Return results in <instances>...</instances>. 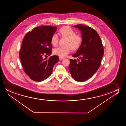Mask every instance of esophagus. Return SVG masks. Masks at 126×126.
<instances>
[{
  "mask_svg": "<svg viewBox=\"0 0 126 126\" xmlns=\"http://www.w3.org/2000/svg\"><path fill=\"white\" fill-rule=\"evenodd\" d=\"M59 59L60 60H62V59H64V58H63V57H60V56L59 57Z\"/></svg>",
  "mask_w": 126,
  "mask_h": 126,
  "instance_id": "34e87169",
  "label": "esophagus"
}]
</instances>
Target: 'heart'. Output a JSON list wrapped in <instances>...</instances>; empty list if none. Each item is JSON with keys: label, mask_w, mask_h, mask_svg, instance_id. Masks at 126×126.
<instances>
[{"label": "heart", "mask_w": 126, "mask_h": 126, "mask_svg": "<svg viewBox=\"0 0 126 126\" xmlns=\"http://www.w3.org/2000/svg\"><path fill=\"white\" fill-rule=\"evenodd\" d=\"M61 36L67 39L66 46V47H59L54 50L55 55L60 57H64L71 52V48L75 50L79 48L81 45L82 39L79 35L76 34L75 32L70 27L66 26L61 28L59 31ZM59 36L57 34L52 35L51 42L54 46H57L59 41Z\"/></svg>", "instance_id": "b5f03b06"}]
</instances>
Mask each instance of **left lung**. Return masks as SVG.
I'll return each mask as SVG.
<instances>
[{
	"mask_svg": "<svg viewBox=\"0 0 126 126\" xmlns=\"http://www.w3.org/2000/svg\"><path fill=\"white\" fill-rule=\"evenodd\" d=\"M81 31L82 42L72 55L78 59H70L69 70L75 81L83 82L91 78L100 67L103 55L102 40L95 30L84 24L74 26Z\"/></svg>",
	"mask_w": 126,
	"mask_h": 126,
	"instance_id": "obj_1",
	"label": "left lung"
}]
</instances>
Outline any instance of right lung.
Instances as JSON below:
<instances>
[{
  "instance_id": "obj_1",
  "label": "right lung",
  "mask_w": 126,
  "mask_h": 126,
  "mask_svg": "<svg viewBox=\"0 0 126 126\" xmlns=\"http://www.w3.org/2000/svg\"><path fill=\"white\" fill-rule=\"evenodd\" d=\"M57 27L41 26L29 31L23 40L19 55L24 72L31 79L40 82L52 74L54 64L59 61L57 55L43 59L52 53L51 40Z\"/></svg>"
}]
</instances>
